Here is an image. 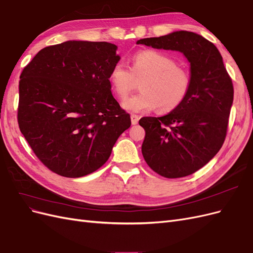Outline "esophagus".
Returning a JSON list of instances; mask_svg holds the SVG:
<instances>
[{"label": "esophagus", "instance_id": "obj_1", "mask_svg": "<svg viewBox=\"0 0 253 253\" xmlns=\"http://www.w3.org/2000/svg\"><path fill=\"white\" fill-rule=\"evenodd\" d=\"M138 120H139V117L137 116V115H135V114H132V115H131L132 125H137V124H138Z\"/></svg>", "mask_w": 253, "mask_h": 253}]
</instances>
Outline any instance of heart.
I'll use <instances>...</instances> for the list:
<instances>
[{"mask_svg":"<svg viewBox=\"0 0 253 253\" xmlns=\"http://www.w3.org/2000/svg\"><path fill=\"white\" fill-rule=\"evenodd\" d=\"M140 82L139 94L129 97L122 105L127 111L143 112L157 108L159 113H169L186 100L192 78L190 73L166 53L145 49L132 58V66L124 63L115 64L109 81L114 93L125 99L135 86V80Z\"/></svg>","mask_w":253,"mask_h":253,"instance_id":"obj_1","label":"heart"}]
</instances>
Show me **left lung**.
<instances>
[{"label":"left lung","mask_w":253,"mask_h":253,"mask_svg":"<svg viewBox=\"0 0 253 253\" xmlns=\"http://www.w3.org/2000/svg\"><path fill=\"white\" fill-rule=\"evenodd\" d=\"M158 49L182 52L191 65L190 93L177 109L162 117H142L145 163L167 178L193 174L217 154L228 128L233 84L215 45L180 30L137 41Z\"/></svg>","instance_id":"1"}]
</instances>
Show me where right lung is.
<instances>
[{
  "label": "right lung",
  "mask_w": 253,
  "mask_h": 253,
  "mask_svg": "<svg viewBox=\"0 0 253 253\" xmlns=\"http://www.w3.org/2000/svg\"><path fill=\"white\" fill-rule=\"evenodd\" d=\"M116 49L108 42L67 41L41 49L22 71L20 131L53 173L76 178L95 172L131 126L111 91Z\"/></svg>",
  "instance_id": "obj_1"
}]
</instances>
